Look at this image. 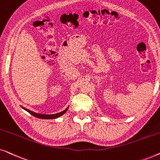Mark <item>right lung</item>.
<instances>
[{
  "instance_id": "add662e5",
  "label": "right lung",
  "mask_w": 160,
  "mask_h": 160,
  "mask_svg": "<svg viewBox=\"0 0 160 160\" xmlns=\"http://www.w3.org/2000/svg\"><path fill=\"white\" fill-rule=\"evenodd\" d=\"M23 108V107H22ZM68 108V107L66 109H65L64 111H62V112H60V113H55V114H41V113H35V112H32V111L28 110L27 108H23V109H25V111H27L28 112H29L30 114L33 116L35 117H37V118H39V119H56V118H58L59 117H60V116H62V114H64V113L66 112Z\"/></svg>"
}]
</instances>
